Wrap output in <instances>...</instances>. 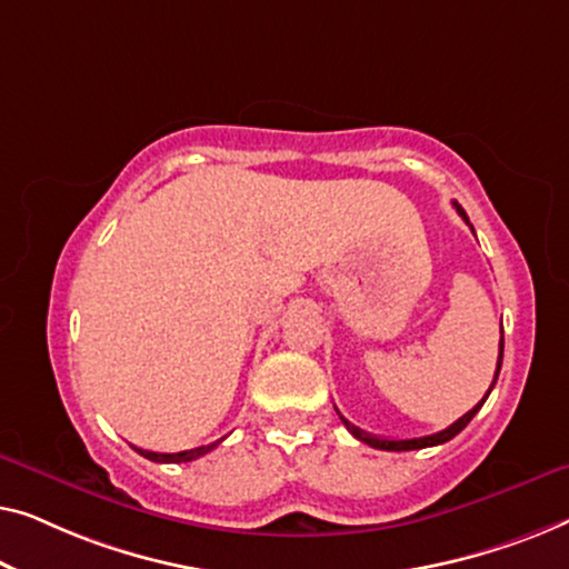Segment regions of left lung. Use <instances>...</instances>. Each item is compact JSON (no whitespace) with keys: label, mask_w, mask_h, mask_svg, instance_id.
<instances>
[{"label":"left lung","mask_w":569,"mask_h":569,"mask_svg":"<svg viewBox=\"0 0 569 569\" xmlns=\"http://www.w3.org/2000/svg\"><path fill=\"white\" fill-rule=\"evenodd\" d=\"M453 208L456 211H459V216L463 221L469 223V216L463 213V208L453 201ZM471 227V223H469ZM475 231V229H471ZM502 346H506V342H502V338H500V356H498V371H495V379H492V387H495V381H498V373H500V366H502ZM492 387H490V391H492ZM490 391H487V395L482 397V402H477L475 407H471V410L467 412V415H461L459 420L456 422H451V426H448L446 430H438V433H433V436H422V438H379V436H371V433H366V430H361V428H356V426H350V422L342 418L340 415V420L346 422V428L350 430V433H353L358 441H363V443H368L371 448H379V451H415V448H428V446H438V443H446V441H451L453 436H459L463 428L469 426L471 422V418H475V415L479 412V407L485 405V399L490 397Z\"/></svg>","instance_id":"1"}]
</instances>
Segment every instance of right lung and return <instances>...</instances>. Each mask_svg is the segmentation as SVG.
<instances>
[{
    "label": "right lung",
    "mask_w": 569,
    "mask_h": 569,
    "mask_svg": "<svg viewBox=\"0 0 569 569\" xmlns=\"http://www.w3.org/2000/svg\"><path fill=\"white\" fill-rule=\"evenodd\" d=\"M221 441H223V438H221ZM221 441H213V443H208V446L190 448V451H178V453H157V451H143V448H136V446H133V448L143 456V459H149V461H159V463H182V461H193V459H198V456L213 451V448L219 446Z\"/></svg>",
    "instance_id": "1"
}]
</instances>
